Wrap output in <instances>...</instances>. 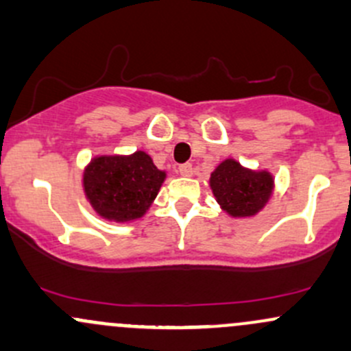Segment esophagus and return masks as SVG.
Listing matches in <instances>:
<instances>
[{
    "label": "esophagus",
    "instance_id": "obj_1",
    "mask_svg": "<svg viewBox=\"0 0 351 351\" xmlns=\"http://www.w3.org/2000/svg\"><path fill=\"white\" fill-rule=\"evenodd\" d=\"M178 171L182 176H191L193 175V167H191V163H183L180 165Z\"/></svg>",
    "mask_w": 351,
    "mask_h": 351
}]
</instances>
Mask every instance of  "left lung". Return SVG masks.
Returning a JSON list of instances; mask_svg holds the SVG:
<instances>
[{"instance_id":"left-lung-1","label":"left lung","mask_w":351,"mask_h":351,"mask_svg":"<svg viewBox=\"0 0 351 351\" xmlns=\"http://www.w3.org/2000/svg\"><path fill=\"white\" fill-rule=\"evenodd\" d=\"M215 198L232 217H252L271 196L273 178L267 171H252L234 160H225L211 173Z\"/></svg>"}]
</instances>
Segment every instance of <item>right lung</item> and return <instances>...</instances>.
<instances>
[{
    "instance_id": "1",
    "label": "right lung",
    "mask_w": 351,
    "mask_h": 351,
    "mask_svg": "<svg viewBox=\"0 0 351 351\" xmlns=\"http://www.w3.org/2000/svg\"><path fill=\"white\" fill-rule=\"evenodd\" d=\"M160 171L145 152L130 156L95 158L84 169V193L106 219L130 221L143 217L160 191Z\"/></svg>"
}]
</instances>
